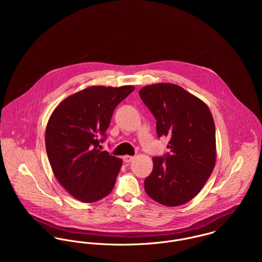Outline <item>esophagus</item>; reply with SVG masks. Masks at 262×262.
<instances>
[{
  "instance_id": "esophagus-1",
  "label": "esophagus",
  "mask_w": 262,
  "mask_h": 262,
  "mask_svg": "<svg viewBox=\"0 0 262 262\" xmlns=\"http://www.w3.org/2000/svg\"><path fill=\"white\" fill-rule=\"evenodd\" d=\"M133 159H134V156H131V155H125V156H123V160H124V162H126V163L131 162Z\"/></svg>"
}]
</instances>
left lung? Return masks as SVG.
<instances>
[{
  "mask_svg": "<svg viewBox=\"0 0 262 262\" xmlns=\"http://www.w3.org/2000/svg\"><path fill=\"white\" fill-rule=\"evenodd\" d=\"M156 119L158 137L169 138L163 157H153V170L144 181L155 202L177 207L204 187L216 163L215 123L209 107L178 84L160 82L139 91Z\"/></svg>",
  "mask_w": 262,
  "mask_h": 262,
  "instance_id": "obj_1",
  "label": "left lung"
}]
</instances>
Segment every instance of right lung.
<instances>
[{
  "instance_id": "obj_1",
  "label": "right lung",
  "mask_w": 262,
  "mask_h": 262,
  "mask_svg": "<svg viewBox=\"0 0 262 262\" xmlns=\"http://www.w3.org/2000/svg\"><path fill=\"white\" fill-rule=\"evenodd\" d=\"M135 88L93 85L64 99L51 114L45 146L53 174L76 200L94 203L112 191L122 159L101 151L113 113Z\"/></svg>"
}]
</instances>
